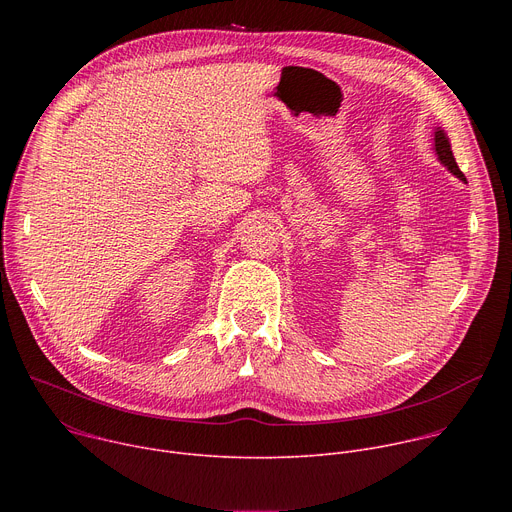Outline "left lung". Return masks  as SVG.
Listing matches in <instances>:
<instances>
[{"instance_id": "1", "label": "left lung", "mask_w": 512, "mask_h": 512, "mask_svg": "<svg viewBox=\"0 0 512 512\" xmlns=\"http://www.w3.org/2000/svg\"><path fill=\"white\" fill-rule=\"evenodd\" d=\"M433 145H435V154H437V160H440L456 178H460V180H464L466 182V178H464V174H462V170L458 168V164H456V158H454V154H452V145H450V139H448V135L444 133V129L442 127H437L435 129V135H433Z\"/></svg>"}]
</instances>
